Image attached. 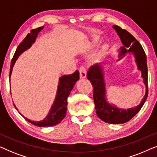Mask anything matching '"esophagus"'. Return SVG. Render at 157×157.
I'll list each match as a JSON object with an SVG mask.
<instances>
[{"mask_svg": "<svg viewBox=\"0 0 157 157\" xmlns=\"http://www.w3.org/2000/svg\"><path fill=\"white\" fill-rule=\"evenodd\" d=\"M79 71H80V78H85L87 76V70L86 68H85V66H81L80 69H79Z\"/></svg>", "mask_w": 157, "mask_h": 157, "instance_id": "obj_1", "label": "esophagus"}]
</instances>
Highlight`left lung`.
I'll return each mask as SVG.
<instances>
[{"label":"left lung","instance_id":"left-lung-1","mask_svg":"<svg viewBox=\"0 0 157 157\" xmlns=\"http://www.w3.org/2000/svg\"><path fill=\"white\" fill-rule=\"evenodd\" d=\"M113 27L116 31L124 44V47H121L119 59L124 57V54L127 52H131L134 54L138 69L141 71V76L146 85L145 96L139 105L135 108L120 109L110 105L106 100L105 82L101 66L99 64H95L89 68L87 77L93 87V99L97 116L108 124H119L130 121L141 110L145 103L148 97V69L147 57L141 44L128 31L121 29L117 25H114Z\"/></svg>","mask_w":157,"mask_h":157}]
</instances>
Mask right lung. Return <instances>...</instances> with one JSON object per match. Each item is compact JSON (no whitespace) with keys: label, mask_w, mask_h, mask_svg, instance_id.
Returning a JSON list of instances; mask_svg holds the SVG:
<instances>
[{"label":"right lung","mask_w":157,"mask_h":157,"mask_svg":"<svg viewBox=\"0 0 157 157\" xmlns=\"http://www.w3.org/2000/svg\"><path fill=\"white\" fill-rule=\"evenodd\" d=\"M44 27L41 26L37 29H32L30 31V33L27 34V36L25 37L24 40L18 45V47L16 50L15 54H14L13 59L11 60V63H10L9 77H10L12 69H13V67L15 64L16 59H18V56L23 52H24L25 50L29 49L31 47V44L36 40L38 33ZM79 79H80V75H79L78 70H76L72 75H66L60 77L55 100H54L53 105H52L51 110H50L49 113L46 117L44 120L36 122V121H31L26 118H24V116H23L22 115L21 116L29 123L39 127L52 126L59 124L66 116L68 96L70 95V92L73 88V86ZM14 107L16 108V109H17L15 105H14Z\"/></svg>","instance_id":"obj_1"}]
</instances>
